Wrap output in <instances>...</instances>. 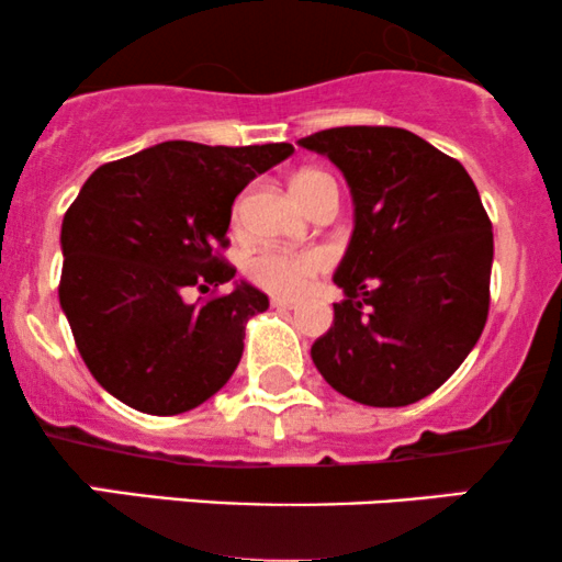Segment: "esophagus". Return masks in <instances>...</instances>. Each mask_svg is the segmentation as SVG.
Segmentation results:
<instances>
[{"label": "esophagus", "instance_id": "obj_1", "mask_svg": "<svg viewBox=\"0 0 562 562\" xmlns=\"http://www.w3.org/2000/svg\"><path fill=\"white\" fill-rule=\"evenodd\" d=\"M270 305H273L276 310H294L296 305H300V302H296V300H283V296H273V300H270Z\"/></svg>", "mask_w": 562, "mask_h": 562}]
</instances>
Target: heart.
<instances>
[{"label":"heart","instance_id":"obj_1","mask_svg":"<svg viewBox=\"0 0 562 562\" xmlns=\"http://www.w3.org/2000/svg\"><path fill=\"white\" fill-rule=\"evenodd\" d=\"M294 194L300 196L302 204L310 207L315 196L326 187H334V181L321 170H302L292 181ZM241 215V200L234 204V221ZM328 268V255L321 249H260L249 257L247 276L249 281L266 289L270 294L279 296H300L307 292L315 276H321Z\"/></svg>","mask_w":562,"mask_h":562}]
</instances>
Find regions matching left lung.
<instances>
[{
    "label": "left lung",
    "instance_id": "8db88e82",
    "mask_svg": "<svg viewBox=\"0 0 562 562\" xmlns=\"http://www.w3.org/2000/svg\"><path fill=\"white\" fill-rule=\"evenodd\" d=\"M352 191L355 231L334 283L347 300L315 341V368L371 407L428 397L476 347L490 315L492 221L454 157L392 125L300 138Z\"/></svg>",
    "mask_w": 562,
    "mask_h": 562
}]
</instances>
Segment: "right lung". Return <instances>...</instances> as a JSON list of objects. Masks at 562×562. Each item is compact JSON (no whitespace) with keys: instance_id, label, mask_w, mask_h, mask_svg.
<instances>
[{"instance_id":"obj_1","label":"right lung","mask_w":562,"mask_h":562,"mask_svg":"<svg viewBox=\"0 0 562 562\" xmlns=\"http://www.w3.org/2000/svg\"><path fill=\"white\" fill-rule=\"evenodd\" d=\"M292 144L207 147L162 142L89 176L63 217L59 305L91 375L149 415L194 411L231 379L244 326L268 310L260 289L234 279L231 204ZM191 288L213 291L189 303Z\"/></svg>"}]
</instances>
